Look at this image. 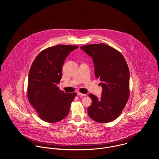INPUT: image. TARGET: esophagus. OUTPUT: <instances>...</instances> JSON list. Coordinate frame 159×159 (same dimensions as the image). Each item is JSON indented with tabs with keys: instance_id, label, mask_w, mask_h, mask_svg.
Instances as JSON below:
<instances>
[{
	"instance_id": "34e87169",
	"label": "esophagus",
	"mask_w": 159,
	"mask_h": 159,
	"mask_svg": "<svg viewBox=\"0 0 159 159\" xmlns=\"http://www.w3.org/2000/svg\"><path fill=\"white\" fill-rule=\"evenodd\" d=\"M77 95H78L81 96H86L85 94H83V93H80V92H77Z\"/></svg>"
}]
</instances>
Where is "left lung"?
<instances>
[{
  "instance_id": "1",
  "label": "left lung",
  "mask_w": 159,
  "mask_h": 159,
  "mask_svg": "<svg viewBox=\"0 0 159 159\" xmlns=\"http://www.w3.org/2000/svg\"><path fill=\"white\" fill-rule=\"evenodd\" d=\"M93 60L95 75L102 88L99 98L89 97L92 105L87 108L89 117L99 123H108L120 115L129 95V71L123 55L104 43L84 45L80 48Z\"/></svg>"
}]
</instances>
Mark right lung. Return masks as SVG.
Masks as SVG:
<instances>
[{
  "mask_svg": "<svg viewBox=\"0 0 159 159\" xmlns=\"http://www.w3.org/2000/svg\"><path fill=\"white\" fill-rule=\"evenodd\" d=\"M78 46L58 44L43 50L35 58L28 75V98L43 120L58 122L69 114L76 93H67L57 87L64 60Z\"/></svg>",
  "mask_w": 159,
  "mask_h": 159,
  "instance_id": "right-lung-1",
  "label": "right lung"
}]
</instances>
